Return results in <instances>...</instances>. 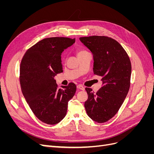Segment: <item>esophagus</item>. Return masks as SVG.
Returning <instances> with one entry per match:
<instances>
[{"label": "esophagus", "instance_id": "esophagus-1", "mask_svg": "<svg viewBox=\"0 0 154 154\" xmlns=\"http://www.w3.org/2000/svg\"><path fill=\"white\" fill-rule=\"evenodd\" d=\"M77 88H78L79 90H82V91H84V89H85L84 87H83L82 85H78Z\"/></svg>", "mask_w": 154, "mask_h": 154}]
</instances>
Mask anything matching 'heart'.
<instances>
[{"label": "heart", "mask_w": 154, "mask_h": 154, "mask_svg": "<svg viewBox=\"0 0 154 154\" xmlns=\"http://www.w3.org/2000/svg\"><path fill=\"white\" fill-rule=\"evenodd\" d=\"M87 53H88V51L87 50H85V49H78L77 51V56H78V57H80V56H82V55L85 54H87Z\"/></svg>", "instance_id": "heart-1"}]
</instances>
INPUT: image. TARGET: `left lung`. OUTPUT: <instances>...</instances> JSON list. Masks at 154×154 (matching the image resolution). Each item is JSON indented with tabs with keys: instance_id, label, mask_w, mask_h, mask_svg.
Segmentation results:
<instances>
[{
	"instance_id": "1",
	"label": "left lung",
	"mask_w": 154,
	"mask_h": 154,
	"mask_svg": "<svg viewBox=\"0 0 154 154\" xmlns=\"http://www.w3.org/2000/svg\"><path fill=\"white\" fill-rule=\"evenodd\" d=\"M94 58V74L102 77L96 93L86 87L85 108L88 117L102 123L113 118L127 97L130 85L131 62L127 52L116 40L105 36L80 37Z\"/></svg>"
}]
</instances>
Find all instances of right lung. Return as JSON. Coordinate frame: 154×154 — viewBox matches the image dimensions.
<instances>
[{
	"mask_svg": "<svg viewBox=\"0 0 154 154\" xmlns=\"http://www.w3.org/2000/svg\"><path fill=\"white\" fill-rule=\"evenodd\" d=\"M75 38H44L27 50L20 67L22 94L36 117L48 125L57 124L66 115L76 86L69 83L58 88L54 77L63 72L61 54Z\"/></svg>",
	"mask_w": 154,
	"mask_h": 154,
	"instance_id": "1",
	"label": "right lung"
}]
</instances>
